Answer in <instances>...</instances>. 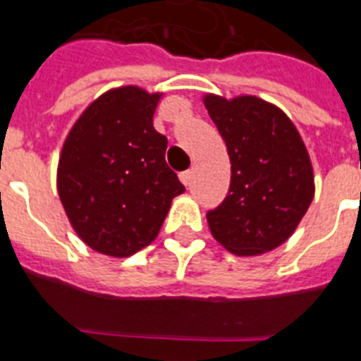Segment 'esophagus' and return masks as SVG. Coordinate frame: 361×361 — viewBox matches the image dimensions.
<instances>
[{
	"label": "esophagus",
	"mask_w": 361,
	"mask_h": 361,
	"mask_svg": "<svg viewBox=\"0 0 361 361\" xmlns=\"http://www.w3.org/2000/svg\"><path fill=\"white\" fill-rule=\"evenodd\" d=\"M180 180L185 187H188V185H190V180H192V171H185V173H181Z\"/></svg>",
	"instance_id": "1"
}]
</instances>
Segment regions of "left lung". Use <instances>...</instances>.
<instances>
[{"mask_svg":"<svg viewBox=\"0 0 361 361\" xmlns=\"http://www.w3.org/2000/svg\"><path fill=\"white\" fill-rule=\"evenodd\" d=\"M230 157L228 196L207 212L214 239L239 257L291 237L314 196L313 165L288 115L253 95L203 97Z\"/></svg>","mask_w":361,"mask_h":361,"instance_id":"left-lung-1","label":"left lung"}]
</instances>
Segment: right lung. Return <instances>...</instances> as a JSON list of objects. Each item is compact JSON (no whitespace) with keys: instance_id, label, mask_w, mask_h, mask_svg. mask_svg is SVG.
I'll return each instance as SVG.
<instances>
[{"instance_id":"1","label":"right lung","mask_w":361,"mask_h":361,"mask_svg":"<svg viewBox=\"0 0 361 361\" xmlns=\"http://www.w3.org/2000/svg\"><path fill=\"white\" fill-rule=\"evenodd\" d=\"M164 93L120 86L77 118L61 149L57 192L71 228L95 252L129 257L151 245L185 192L152 116Z\"/></svg>"}]
</instances>
